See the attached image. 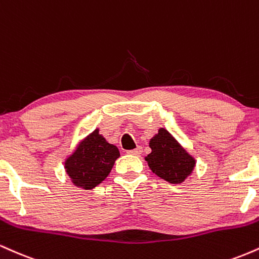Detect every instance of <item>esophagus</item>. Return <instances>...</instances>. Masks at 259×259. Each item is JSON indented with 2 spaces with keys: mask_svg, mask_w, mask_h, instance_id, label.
<instances>
[{
  "mask_svg": "<svg viewBox=\"0 0 259 259\" xmlns=\"http://www.w3.org/2000/svg\"><path fill=\"white\" fill-rule=\"evenodd\" d=\"M127 153L129 154H133V156H140V154L142 153V147H136L135 150H132V151H127Z\"/></svg>",
  "mask_w": 259,
  "mask_h": 259,
  "instance_id": "1",
  "label": "esophagus"
}]
</instances>
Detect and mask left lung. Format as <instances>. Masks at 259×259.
<instances>
[{
    "label": "left lung",
    "instance_id": "8db88e82",
    "mask_svg": "<svg viewBox=\"0 0 259 259\" xmlns=\"http://www.w3.org/2000/svg\"><path fill=\"white\" fill-rule=\"evenodd\" d=\"M151 153L145 157L154 174L170 184H181L192 174L196 159L164 127L150 140Z\"/></svg>",
    "mask_w": 259,
    "mask_h": 259
}]
</instances>
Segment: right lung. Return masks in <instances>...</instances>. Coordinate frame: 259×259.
<instances>
[{
    "instance_id": "obj_1",
    "label": "right lung",
    "mask_w": 259,
    "mask_h": 259,
    "mask_svg": "<svg viewBox=\"0 0 259 259\" xmlns=\"http://www.w3.org/2000/svg\"><path fill=\"white\" fill-rule=\"evenodd\" d=\"M119 156L118 147L107 142L100 130L95 129L65 158V173L70 178L73 185L91 190L108 177Z\"/></svg>"
}]
</instances>
